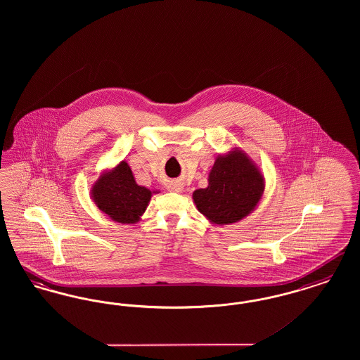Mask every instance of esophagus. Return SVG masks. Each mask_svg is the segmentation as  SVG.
<instances>
[{
  "mask_svg": "<svg viewBox=\"0 0 360 360\" xmlns=\"http://www.w3.org/2000/svg\"><path fill=\"white\" fill-rule=\"evenodd\" d=\"M182 188H184V186H182V184H179V182H174V184H172V186H170V190H172V191H176V193L182 191Z\"/></svg>",
  "mask_w": 360,
  "mask_h": 360,
  "instance_id": "34e87169",
  "label": "esophagus"
}]
</instances>
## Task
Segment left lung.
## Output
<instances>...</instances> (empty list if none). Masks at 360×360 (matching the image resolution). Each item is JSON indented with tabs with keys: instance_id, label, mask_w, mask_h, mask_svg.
I'll return each instance as SVG.
<instances>
[{
	"instance_id": "obj_1",
	"label": "left lung",
	"mask_w": 360,
	"mask_h": 360,
	"mask_svg": "<svg viewBox=\"0 0 360 360\" xmlns=\"http://www.w3.org/2000/svg\"><path fill=\"white\" fill-rule=\"evenodd\" d=\"M264 176L239 147L219 155L207 176V188H197L193 201L198 212L216 225L238 223L259 205Z\"/></svg>"
}]
</instances>
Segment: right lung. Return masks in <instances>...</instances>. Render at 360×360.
<instances>
[{
    "mask_svg": "<svg viewBox=\"0 0 360 360\" xmlns=\"http://www.w3.org/2000/svg\"><path fill=\"white\" fill-rule=\"evenodd\" d=\"M155 193L158 191L137 185L129 165L121 160L115 167L100 174L91 186L90 197L110 220L136 224Z\"/></svg>",
    "mask_w": 360,
    "mask_h": 360,
    "instance_id": "right-lung-1",
    "label": "right lung"
}]
</instances>
